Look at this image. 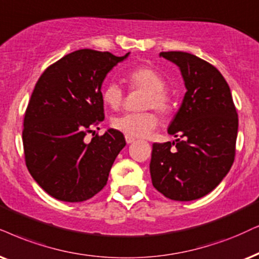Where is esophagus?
Masks as SVG:
<instances>
[{
	"instance_id": "obj_1",
	"label": "esophagus",
	"mask_w": 259,
	"mask_h": 259,
	"mask_svg": "<svg viewBox=\"0 0 259 259\" xmlns=\"http://www.w3.org/2000/svg\"><path fill=\"white\" fill-rule=\"evenodd\" d=\"M125 141H126L127 145H130V143L135 142V139H134V137H130V136H125Z\"/></svg>"
}]
</instances>
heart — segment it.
I'll return each instance as SVG.
<instances>
[{
	"instance_id": "1",
	"label": "heart",
	"mask_w": 259,
	"mask_h": 259,
	"mask_svg": "<svg viewBox=\"0 0 259 259\" xmlns=\"http://www.w3.org/2000/svg\"><path fill=\"white\" fill-rule=\"evenodd\" d=\"M126 81L135 90L145 91L141 109H154L161 114L171 111V97L166 92L165 78L152 68L143 67L127 74ZM124 93L119 84L110 82L103 91V100L111 109L117 110L123 104ZM159 118L153 111H142L135 113H124L114 117L112 126L124 135L130 137H146L155 129Z\"/></svg>"
}]
</instances>
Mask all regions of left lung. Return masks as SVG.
<instances>
[{
  "instance_id": "left-lung-1",
  "label": "left lung",
  "mask_w": 259,
  "mask_h": 259,
  "mask_svg": "<svg viewBox=\"0 0 259 259\" xmlns=\"http://www.w3.org/2000/svg\"><path fill=\"white\" fill-rule=\"evenodd\" d=\"M181 70L186 93L168 126L173 142L154 143L153 186L173 201H194L220 184L234 161L238 113L214 65L183 51L160 52Z\"/></svg>"
}]
</instances>
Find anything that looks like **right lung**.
I'll return each instance as SVG.
<instances>
[{
	"instance_id": "obj_1",
	"label": "right lung",
	"mask_w": 259,
	"mask_h": 259,
	"mask_svg": "<svg viewBox=\"0 0 259 259\" xmlns=\"http://www.w3.org/2000/svg\"><path fill=\"white\" fill-rule=\"evenodd\" d=\"M129 54L74 51L51 64L35 83L24 119L25 161L54 198L87 201L106 185L125 139L116 129L91 142L84 136L105 117L101 84L107 73Z\"/></svg>"
}]
</instances>
